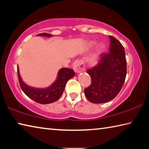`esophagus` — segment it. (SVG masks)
<instances>
[{"mask_svg": "<svg viewBox=\"0 0 149 149\" xmlns=\"http://www.w3.org/2000/svg\"><path fill=\"white\" fill-rule=\"evenodd\" d=\"M73 69L75 73H80L85 70L84 62L82 60H76L73 64Z\"/></svg>", "mask_w": 149, "mask_h": 149, "instance_id": "34e87169", "label": "esophagus"}]
</instances>
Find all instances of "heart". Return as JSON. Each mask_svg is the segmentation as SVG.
<instances>
[{
    "mask_svg": "<svg viewBox=\"0 0 149 149\" xmlns=\"http://www.w3.org/2000/svg\"><path fill=\"white\" fill-rule=\"evenodd\" d=\"M95 43V42H91V45H94ZM104 44H103V43H100V45H99V48H100V49H104Z\"/></svg>",
    "mask_w": 149,
    "mask_h": 149,
    "instance_id": "obj_1",
    "label": "heart"
}]
</instances>
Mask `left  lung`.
<instances>
[{"instance_id": "1", "label": "left lung", "mask_w": 149, "mask_h": 149, "mask_svg": "<svg viewBox=\"0 0 149 149\" xmlns=\"http://www.w3.org/2000/svg\"><path fill=\"white\" fill-rule=\"evenodd\" d=\"M107 53L101 54L98 64L87 70L91 84L84 89L91 102L99 104L110 101L116 97L124 84L127 74L124 48L115 37L109 36Z\"/></svg>"}]
</instances>
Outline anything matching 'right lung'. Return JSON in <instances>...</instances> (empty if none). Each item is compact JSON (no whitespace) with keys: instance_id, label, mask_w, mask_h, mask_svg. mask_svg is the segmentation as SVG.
Segmentation results:
<instances>
[{"instance_id":"add662e5","label":"right lung","mask_w":149,"mask_h":149,"mask_svg":"<svg viewBox=\"0 0 149 149\" xmlns=\"http://www.w3.org/2000/svg\"><path fill=\"white\" fill-rule=\"evenodd\" d=\"M37 35L48 37H52L51 34L45 33ZM17 72L19 85L24 93L33 100L42 104H49L58 100L62 95L67 81L75 75V72L72 69L63 68L59 70L56 81L50 87L45 89H37L28 86L22 81L18 67Z\"/></svg>"}]
</instances>
